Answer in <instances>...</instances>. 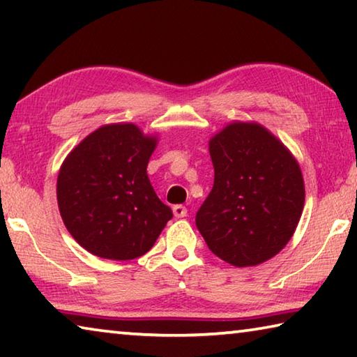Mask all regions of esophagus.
Instances as JSON below:
<instances>
[{
	"label": "esophagus",
	"instance_id": "obj_1",
	"mask_svg": "<svg viewBox=\"0 0 357 357\" xmlns=\"http://www.w3.org/2000/svg\"><path fill=\"white\" fill-rule=\"evenodd\" d=\"M173 214H174V217H176V219H183V217L187 215V208L183 206V204H174Z\"/></svg>",
	"mask_w": 357,
	"mask_h": 357
}]
</instances>
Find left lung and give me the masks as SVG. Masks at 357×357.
Returning <instances> with one entry per match:
<instances>
[{"mask_svg": "<svg viewBox=\"0 0 357 357\" xmlns=\"http://www.w3.org/2000/svg\"><path fill=\"white\" fill-rule=\"evenodd\" d=\"M213 190L195 223L209 250L238 268L277 255L304 208L299 164L279 138L257 123H231L209 140Z\"/></svg>", "mask_w": 357, "mask_h": 357, "instance_id": "1", "label": "left lung"}]
</instances>
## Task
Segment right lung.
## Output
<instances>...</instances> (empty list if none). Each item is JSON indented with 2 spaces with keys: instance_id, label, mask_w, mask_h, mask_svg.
Listing matches in <instances>:
<instances>
[{
  "instance_id": "add662e5",
  "label": "right lung",
  "mask_w": 357,
  "mask_h": 357,
  "mask_svg": "<svg viewBox=\"0 0 357 357\" xmlns=\"http://www.w3.org/2000/svg\"><path fill=\"white\" fill-rule=\"evenodd\" d=\"M157 144L132 123L102 126L66 157L56 197L63 222L83 249L107 259L146 253L173 213L159 200L146 167Z\"/></svg>"
}]
</instances>
